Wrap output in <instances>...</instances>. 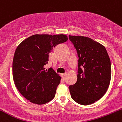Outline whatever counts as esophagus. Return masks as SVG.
<instances>
[{
    "label": "esophagus",
    "mask_w": 122,
    "mask_h": 122,
    "mask_svg": "<svg viewBox=\"0 0 122 122\" xmlns=\"http://www.w3.org/2000/svg\"><path fill=\"white\" fill-rule=\"evenodd\" d=\"M66 74H62V75H61V77H62L64 80H65L66 79Z\"/></svg>",
    "instance_id": "esophagus-1"
}]
</instances>
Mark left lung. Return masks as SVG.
Instances as JSON below:
<instances>
[{
    "mask_svg": "<svg viewBox=\"0 0 122 122\" xmlns=\"http://www.w3.org/2000/svg\"><path fill=\"white\" fill-rule=\"evenodd\" d=\"M76 49L78 60L77 80L69 86L71 96L80 104L95 103L107 92L111 77V65L103 45L83 36H69Z\"/></svg>",
    "mask_w": 122,
    "mask_h": 122,
    "instance_id": "8db88e82",
    "label": "left lung"
}]
</instances>
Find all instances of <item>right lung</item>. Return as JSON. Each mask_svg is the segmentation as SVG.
<instances>
[{"instance_id": "1", "label": "right lung", "mask_w": 122, "mask_h": 122, "mask_svg": "<svg viewBox=\"0 0 122 122\" xmlns=\"http://www.w3.org/2000/svg\"><path fill=\"white\" fill-rule=\"evenodd\" d=\"M68 40L64 34H35L16 48L12 62L14 81L21 95L31 103L45 104L55 96L61 78L51 68L45 70L44 65L53 49Z\"/></svg>"}]
</instances>
